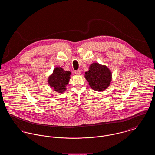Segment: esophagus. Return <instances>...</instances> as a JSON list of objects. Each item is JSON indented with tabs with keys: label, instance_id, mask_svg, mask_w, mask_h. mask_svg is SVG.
Masks as SVG:
<instances>
[{
	"label": "esophagus",
	"instance_id": "1",
	"mask_svg": "<svg viewBox=\"0 0 155 155\" xmlns=\"http://www.w3.org/2000/svg\"><path fill=\"white\" fill-rule=\"evenodd\" d=\"M81 70H76V71H75V74H77V75H80V74H81Z\"/></svg>",
	"mask_w": 155,
	"mask_h": 155
}]
</instances>
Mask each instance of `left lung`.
Masks as SVG:
<instances>
[{"label":"left lung","mask_w":155,"mask_h":155,"mask_svg":"<svg viewBox=\"0 0 155 155\" xmlns=\"http://www.w3.org/2000/svg\"><path fill=\"white\" fill-rule=\"evenodd\" d=\"M85 78L91 88L96 91H103L110 85L111 73L107 67L94 63L85 73Z\"/></svg>","instance_id":"1"}]
</instances>
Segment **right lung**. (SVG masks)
Instances as JSON below:
<instances>
[{"label": "right lung", "instance_id": "right-lung-1", "mask_svg": "<svg viewBox=\"0 0 155 155\" xmlns=\"http://www.w3.org/2000/svg\"><path fill=\"white\" fill-rule=\"evenodd\" d=\"M71 72L64 70L61 67H57L48 78V84L51 87L59 93H62L66 89L67 85L70 79Z\"/></svg>", "mask_w": 155, "mask_h": 155}]
</instances>
